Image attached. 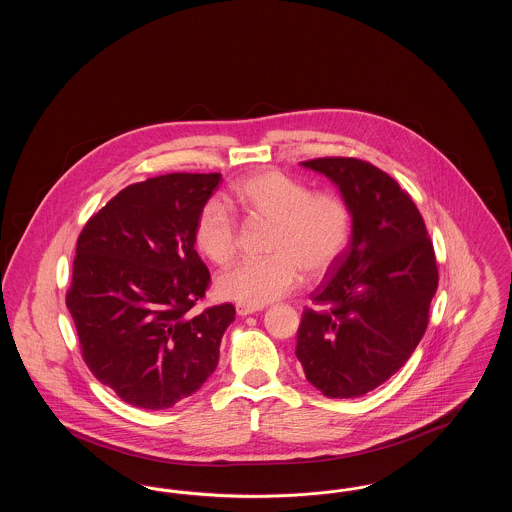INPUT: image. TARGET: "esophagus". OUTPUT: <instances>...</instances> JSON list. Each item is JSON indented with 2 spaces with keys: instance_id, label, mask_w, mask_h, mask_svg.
Wrapping results in <instances>:
<instances>
[{
  "instance_id": "obj_1",
  "label": "esophagus",
  "mask_w": 512,
  "mask_h": 512,
  "mask_svg": "<svg viewBox=\"0 0 512 512\" xmlns=\"http://www.w3.org/2000/svg\"><path fill=\"white\" fill-rule=\"evenodd\" d=\"M261 311V307H249V305H236V313L240 315V317H247V315H255V313H259Z\"/></svg>"
}]
</instances>
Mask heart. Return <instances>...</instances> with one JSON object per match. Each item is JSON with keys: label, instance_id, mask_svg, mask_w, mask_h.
<instances>
[{"label": "heart", "instance_id": "1", "mask_svg": "<svg viewBox=\"0 0 512 512\" xmlns=\"http://www.w3.org/2000/svg\"><path fill=\"white\" fill-rule=\"evenodd\" d=\"M236 207L251 222L272 224L265 261H247L224 272L217 290L224 299L265 307L301 282L320 280L340 261L351 232L347 205L338 195L313 190L278 171L251 174L232 188ZM197 251L224 267L238 251V224L219 203H207L195 220Z\"/></svg>", "mask_w": 512, "mask_h": 512}]
</instances>
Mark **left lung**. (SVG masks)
<instances>
[{
	"label": "left lung",
	"instance_id": "8db88e82",
	"mask_svg": "<svg viewBox=\"0 0 512 512\" xmlns=\"http://www.w3.org/2000/svg\"><path fill=\"white\" fill-rule=\"evenodd\" d=\"M338 188L351 215V242L332 278L311 293L295 355L326 397L376 390L422 340L438 265L422 215L390 174L353 157L301 163Z\"/></svg>",
	"mask_w": 512,
	"mask_h": 512
}]
</instances>
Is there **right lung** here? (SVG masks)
Masks as SVG:
<instances>
[{
  "label": "right lung",
  "mask_w": 512,
  "mask_h": 512,
  "mask_svg": "<svg viewBox=\"0 0 512 512\" xmlns=\"http://www.w3.org/2000/svg\"><path fill=\"white\" fill-rule=\"evenodd\" d=\"M220 180L174 172L130 184L78 236L67 307L82 357L132 407L169 409L219 365L234 305L190 311L211 280L195 220Z\"/></svg>",
  "instance_id": "right-lung-1"
}]
</instances>
